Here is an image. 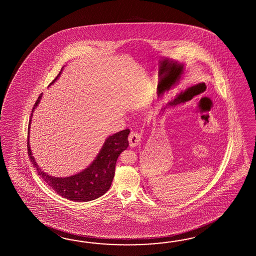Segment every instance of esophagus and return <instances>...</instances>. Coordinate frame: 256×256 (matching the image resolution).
Returning <instances> with one entry per match:
<instances>
[{
  "label": "esophagus",
  "mask_w": 256,
  "mask_h": 256,
  "mask_svg": "<svg viewBox=\"0 0 256 256\" xmlns=\"http://www.w3.org/2000/svg\"><path fill=\"white\" fill-rule=\"evenodd\" d=\"M128 140H129V144L130 147L137 146L138 144L141 141V136L136 132H132L128 137Z\"/></svg>",
  "instance_id": "obj_1"
}]
</instances>
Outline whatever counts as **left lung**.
<instances>
[{"instance_id": "1", "label": "left lung", "mask_w": 256, "mask_h": 256, "mask_svg": "<svg viewBox=\"0 0 256 256\" xmlns=\"http://www.w3.org/2000/svg\"><path fill=\"white\" fill-rule=\"evenodd\" d=\"M171 104H172V102H171Z\"/></svg>"}]
</instances>
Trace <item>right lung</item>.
I'll return each instance as SVG.
<instances>
[{"label": "right lung", "mask_w": 256, "mask_h": 256, "mask_svg": "<svg viewBox=\"0 0 256 256\" xmlns=\"http://www.w3.org/2000/svg\"><path fill=\"white\" fill-rule=\"evenodd\" d=\"M64 66L61 68L60 74L56 76L49 86L54 84L62 74ZM43 93L39 95L38 100L34 105L31 118L28 126V156L31 162L38 171V174L52 188L56 194L72 202H87L96 200L104 195L109 190L112 182L114 178L115 164L120 152L124 151L129 146L128 136L130 130H120L114 134L110 136L104 146L98 151V154L94 158L92 163L88 166L85 169L82 170L78 174H72L70 176H54L44 172L43 169L39 168L38 164L36 162L33 152L30 147V127L33 112L41 102Z\"/></svg>", "instance_id": "1"}]
</instances>
